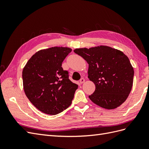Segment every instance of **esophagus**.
I'll list each match as a JSON object with an SVG mask.
<instances>
[{
	"label": "esophagus",
	"mask_w": 149,
	"mask_h": 149,
	"mask_svg": "<svg viewBox=\"0 0 149 149\" xmlns=\"http://www.w3.org/2000/svg\"><path fill=\"white\" fill-rule=\"evenodd\" d=\"M84 81H85V79H84V78H81V79L79 80V83H80L81 84L83 83Z\"/></svg>",
	"instance_id": "34e87169"
}]
</instances>
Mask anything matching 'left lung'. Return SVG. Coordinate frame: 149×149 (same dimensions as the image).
Segmentation results:
<instances>
[{"mask_svg":"<svg viewBox=\"0 0 149 149\" xmlns=\"http://www.w3.org/2000/svg\"><path fill=\"white\" fill-rule=\"evenodd\" d=\"M74 52L89 64L88 78L96 86L89 97L94 104L113 109L127 100L132 87L134 71L123 52L107 46L77 48Z\"/></svg>","mask_w":149,"mask_h":149,"instance_id":"1","label":"left lung"}]
</instances>
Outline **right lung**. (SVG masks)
I'll return each mask as SVG.
<instances>
[{
  "label": "right lung",
  "mask_w": 149,
  "mask_h": 149,
  "mask_svg": "<svg viewBox=\"0 0 149 149\" xmlns=\"http://www.w3.org/2000/svg\"><path fill=\"white\" fill-rule=\"evenodd\" d=\"M72 49L52 47L30 58L22 71L24 91L32 104L45 114L56 115L68 107L78 86L69 79L62 63Z\"/></svg>",
  "instance_id": "right-lung-1"
}]
</instances>
